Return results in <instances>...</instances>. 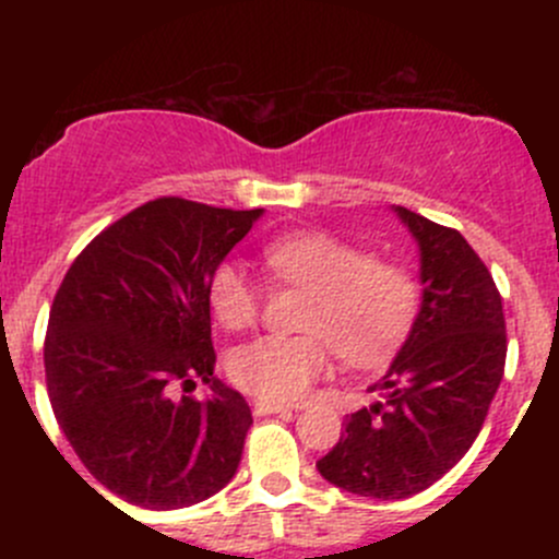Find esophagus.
<instances>
[{"mask_svg": "<svg viewBox=\"0 0 559 559\" xmlns=\"http://www.w3.org/2000/svg\"><path fill=\"white\" fill-rule=\"evenodd\" d=\"M286 405L281 403H270V400H253V414L257 416H267V414H286Z\"/></svg>", "mask_w": 559, "mask_h": 559, "instance_id": "34e87169", "label": "esophagus"}]
</instances>
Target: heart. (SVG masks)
I'll return each mask as SVG.
<instances>
[{
  "label": "heart",
  "mask_w": 559,
  "mask_h": 559,
  "mask_svg": "<svg viewBox=\"0 0 559 559\" xmlns=\"http://www.w3.org/2000/svg\"><path fill=\"white\" fill-rule=\"evenodd\" d=\"M270 281L308 292L297 330L267 335L229 357L240 389L270 403H295L330 373L332 352L354 370L389 362L421 308V278L405 262L381 259L330 233L281 235L262 248ZM207 302L227 330H248L264 308V289L238 262H222L207 281Z\"/></svg>",
  "instance_id": "b5f03b06"
}]
</instances>
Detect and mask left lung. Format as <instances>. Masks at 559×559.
I'll list each match as a JSON object with an SVG mask.
<instances>
[{
  "label": "left lung",
  "instance_id": "8db88e82",
  "mask_svg": "<svg viewBox=\"0 0 559 559\" xmlns=\"http://www.w3.org/2000/svg\"><path fill=\"white\" fill-rule=\"evenodd\" d=\"M421 251V311L368 408L316 462L321 476L362 498L400 500L436 484L481 432L506 368L503 300L460 233L394 207Z\"/></svg>",
  "mask_w": 559,
  "mask_h": 559
}]
</instances>
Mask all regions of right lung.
I'll return each mask as SVG.
<instances>
[{"label":"right lung","mask_w":559,"mask_h":559,"mask_svg":"<svg viewBox=\"0 0 559 559\" xmlns=\"http://www.w3.org/2000/svg\"><path fill=\"white\" fill-rule=\"evenodd\" d=\"M259 216L159 197L103 229L56 292L43 348L56 421L127 503L183 509L238 471L253 419L213 376L207 281ZM200 380L207 401L190 394Z\"/></svg>","instance_id":"obj_1"}]
</instances>
